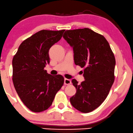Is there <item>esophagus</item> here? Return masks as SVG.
Wrapping results in <instances>:
<instances>
[{
	"instance_id": "obj_1",
	"label": "esophagus",
	"mask_w": 133,
	"mask_h": 133,
	"mask_svg": "<svg viewBox=\"0 0 133 133\" xmlns=\"http://www.w3.org/2000/svg\"><path fill=\"white\" fill-rule=\"evenodd\" d=\"M71 84V80L69 79L65 78L64 79V85H70Z\"/></svg>"
}]
</instances>
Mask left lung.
Returning a JSON list of instances; mask_svg holds the SVG:
<instances>
[{"mask_svg":"<svg viewBox=\"0 0 133 133\" xmlns=\"http://www.w3.org/2000/svg\"><path fill=\"white\" fill-rule=\"evenodd\" d=\"M63 37L73 48L75 64L84 68L85 80L80 84L72 80L77 91L70 103L83 113L92 112L106 99L113 85L115 56L105 38L88 28L67 30Z\"/></svg>","mask_w":133,"mask_h":133,"instance_id":"1","label":"left lung"}]
</instances>
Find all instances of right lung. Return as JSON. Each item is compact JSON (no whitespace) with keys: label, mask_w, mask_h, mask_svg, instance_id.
I'll return each instance as SVG.
<instances>
[{"label":"right lung","mask_w":133,"mask_h":133,"mask_svg":"<svg viewBox=\"0 0 133 133\" xmlns=\"http://www.w3.org/2000/svg\"><path fill=\"white\" fill-rule=\"evenodd\" d=\"M64 31H38L21 43L13 58L15 88L22 102L34 112L49 108L64 84L62 75L48 74L44 68L50 63V48L61 39Z\"/></svg>","instance_id":"1"}]
</instances>
